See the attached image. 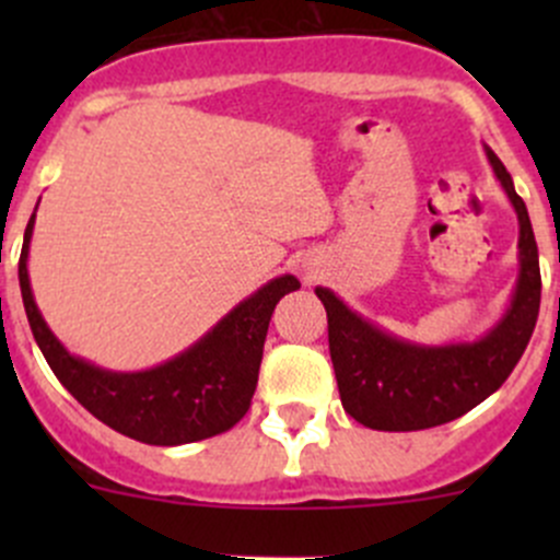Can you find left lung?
<instances>
[{
    "mask_svg": "<svg viewBox=\"0 0 560 560\" xmlns=\"http://www.w3.org/2000/svg\"><path fill=\"white\" fill-rule=\"evenodd\" d=\"M488 160L521 222V276L499 325L474 343L420 347L400 341L316 287L327 312V341L347 415L374 431H422L453 422L506 382L523 358L541 301L539 252L523 197L490 149Z\"/></svg>",
    "mask_w": 560,
    "mask_h": 560,
    "instance_id": "left-lung-1",
    "label": "left lung"
}]
</instances>
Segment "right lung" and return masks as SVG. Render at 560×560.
I'll return each mask as SVG.
<instances>
[{
    "label": "right lung",
    "instance_id": "1",
    "mask_svg": "<svg viewBox=\"0 0 560 560\" xmlns=\"http://www.w3.org/2000/svg\"><path fill=\"white\" fill-rule=\"evenodd\" d=\"M35 213L24 233L19 259L21 298L35 341L56 380L72 398L113 431L156 447L200 442L230 431L252 406L262 363L265 336L276 303L301 287L295 276H279L213 325L186 352L156 369L116 374L75 358L59 343L39 314L30 287V241Z\"/></svg>",
    "mask_w": 560,
    "mask_h": 560
}]
</instances>
